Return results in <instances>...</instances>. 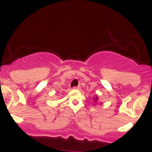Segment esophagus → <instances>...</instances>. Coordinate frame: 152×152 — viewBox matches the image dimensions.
Here are the masks:
<instances>
[{
	"label": "esophagus",
	"mask_w": 152,
	"mask_h": 152,
	"mask_svg": "<svg viewBox=\"0 0 152 152\" xmlns=\"http://www.w3.org/2000/svg\"><path fill=\"white\" fill-rule=\"evenodd\" d=\"M74 89H76V90H80V89H81V86H74Z\"/></svg>",
	"instance_id": "1"
}]
</instances>
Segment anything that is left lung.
<instances>
[{
    "label": "left lung",
    "mask_w": 152,
    "mask_h": 152,
    "mask_svg": "<svg viewBox=\"0 0 152 152\" xmlns=\"http://www.w3.org/2000/svg\"><path fill=\"white\" fill-rule=\"evenodd\" d=\"M94 102H97V100H98V97H97L96 95V97H94Z\"/></svg>",
    "instance_id": "1"
}]
</instances>
